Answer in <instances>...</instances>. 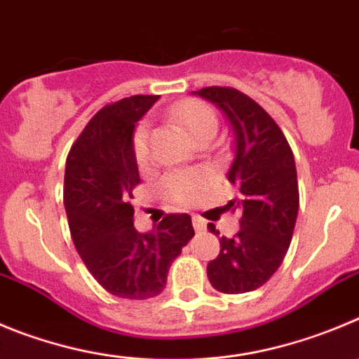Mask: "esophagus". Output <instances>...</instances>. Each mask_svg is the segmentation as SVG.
I'll return each mask as SVG.
<instances>
[{
  "label": "esophagus",
  "mask_w": 359,
  "mask_h": 359,
  "mask_svg": "<svg viewBox=\"0 0 359 359\" xmlns=\"http://www.w3.org/2000/svg\"><path fill=\"white\" fill-rule=\"evenodd\" d=\"M193 226H195L196 232H202V230H205L207 223H205V219H203V217H200V216H196V214H193Z\"/></svg>",
  "instance_id": "esophagus-1"
}]
</instances>
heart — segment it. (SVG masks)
Returning <instances> with one entry per match:
<instances>
[{
	"label": "heart",
	"instance_id": "1",
	"mask_svg": "<svg viewBox=\"0 0 359 359\" xmlns=\"http://www.w3.org/2000/svg\"><path fill=\"white\" fill-rule=\"evenodd\" d=\"M172 116L187 130L193 142L203 136H214L217 130V118L212 109L200 100H184L173 106ZM133 154L140 166L150 161V130L149 123L142 122L133 136ZM209 187V177L195 172H177L168 175L163 182L164 195L180 205L195 203L203 191Z\"/></svg>",
	"mask_w": 359,
	"mask_h": 359
}]
</instances>
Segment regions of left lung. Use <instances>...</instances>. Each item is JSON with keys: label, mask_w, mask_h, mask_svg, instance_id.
<instances>
[{"label": "left lung", "mask_w": 359, "mask_h": 359, "mask_svg": "<svg viewBox=\"0 0 359 359\" xmlns=\"http://www.w3.org/2000/svg\"><path fill=\"white\" fill-rule=\"evenodd\" d=\"M193 93L229 120L233 161L226 179L239 189L229 203L243 214L239 233L219 237V255L209 262L207 276L223 294L251 292L276 273L292 241L299 210L294 154L269 113L239 90L209 86ZM209 230L219 236L212 223Z\"/></svg>", "instance_id": "8db88e82"}]
</instances>
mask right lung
<instances>
[{
    "label": "right lung",
    "mask_w": 359,
    "mask_h": 359,
    "mask_svg": "<svg viewBox=\"0 0 359 359\" xmlns=\"http://www.w3.org/2000/svg\"><path fill=\"white\" fill-rule=\"evenodd\" d=\"M159 95H133L104 106L70 149L65 203L70 236L86 269L109 294L149 299L163 292L168 271L195 230L189 214H168L150 232L134 229L133 154L136 123Z\"/></svg>",
    "instance_id": "right-lung-1"
}]
</instances>
